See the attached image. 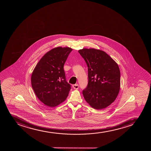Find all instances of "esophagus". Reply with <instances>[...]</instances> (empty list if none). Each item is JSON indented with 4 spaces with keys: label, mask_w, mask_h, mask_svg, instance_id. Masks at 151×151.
<instances>
[{
    "label": "esophagus",
    "mask_w": 151,
    "mask_h": 151,
    "mask_svg": "<svg viewBox=\"0 0 151 151\" xmlns=\"http://www.w3.org/2000/svg\"><path fill=\"white\" fill-rule=\"evenodd\" d=\"M73 88L76 89V90H78V88H79V86H78V84H75V85H73Z\"/></svg>",
    "instance_id": "esophagus-1"
}]
</instances>
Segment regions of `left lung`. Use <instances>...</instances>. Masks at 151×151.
<instances>
[{
  "label": "left lung",
  "mask_w": 151,
  "mask_h": 151,
  "mask_svg": "<svg viewBox=\"0 0 151 151\" xmlns=\"http://www.w3.org/2000/svg\"><path fill=\"white\" fill-rule=\"evenodd\" d=\"M87 63L88 84L83 91L85 100L97 110L112 103L119 92L120 72L117 63L106 52L94 48L78 51Z\"/></svg>",
  "instance_id": "8db88e82"
}]
</instances>
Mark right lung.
Segmentation results:
<instances>
[{"label": "right lung", "mask_w": 151, "mask_h": 151, "mask_svg": "<svg viewBox=\"0 0 151 151\" xmlns=\"http://www.w3.org/2000/svg\"><path fill=\"white\" fill-rule=\"evenodd\" d=\"M72 50L69 47L52 49L42 57L32 73L33 90L46 106L55 107L68 95L71 86L66 82L63 66Z\"/></svg>", "instance_id": "add662e5"}]
</instances>
